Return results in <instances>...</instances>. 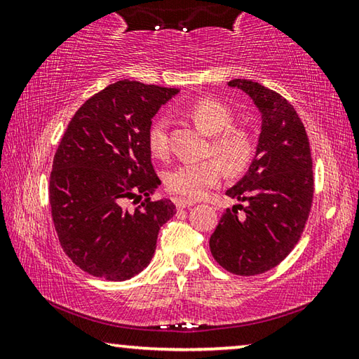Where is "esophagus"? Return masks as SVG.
Wrapping results in <instances>:
<instances>
[{
  "instance_id": "34e87169",
  "label": "esophagus",
  "mask_w": 359,
  "mask_h": 359,
  "mask_svg": "<svg viewBox=\"0 0 359 359\" xmlns=\"http://www.w3.org/2000/svg\"><path fill=\"white\" fill-rule=\"evenodd\" d=\"M194 204H196V203L191 201V199H175V205H177L179 210L191 208V205H194Z\"/></svg>"
}]
</instances>
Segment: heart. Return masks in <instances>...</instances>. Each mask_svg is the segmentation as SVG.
Returning <instances> with one entry per match:
<instances>
[{
    "mask_svg": "<svg viewBox=\"0 0 359 359\" xmlns=\"http://www.w3.org/2000/svg\"><path fill=\"white\" fill-rule=\"evenodd\" d=\"M188 115L205 135L212 136L210 154L218 160L198 163H182L169 169L165 184L169 191L185 198H199L222 180L224 165L228 174H241L252 165L257 154V141L253 135L241 126H233L234 115L223 102L201 98L188 109ZM147 144L151 155L166 158L169 154L168 126L165 118L151 121L147 133Z\"/></svg>",
    "mask_w": 359,
    "mask_h": 359,
    "instance_id": "heart-1",
    "label": "heart"
}]
</instances>
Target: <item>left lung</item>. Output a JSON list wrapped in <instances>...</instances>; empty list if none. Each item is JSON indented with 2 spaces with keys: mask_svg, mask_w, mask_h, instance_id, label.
<instances>
[{
  "mask_svg": "<svg viewBox=\"0 0 359 359\" xmlns=\"http://www.w3.org/2000/svg\"><path fill=\"white\" fill-rule=\"evenodd\" d=\"M228 85L250 96L261 114V133L248 171L226 190L242 204L226 209L209 245L226 271L257 276L287 258L306 226L313 199L311 145L299 115L283 96L247 79ZM238 208L245 210L241 217Z\"/></svg>",
  "mask_w": 359,
  "mask_h": 359,
  "instance_id": "1",
  "label": "left lung"
}]
</instances>
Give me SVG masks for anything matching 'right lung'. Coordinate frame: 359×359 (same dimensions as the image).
<instances>
[{"label": "right lung", "instance_id": "add662e5", "mask_svg": "<svg viewBox=\"0 0 359 359\" xmlns=\"http://www.w3.org/2000/svg\"><path fill=\"white\" fill-rule=\"evenodd\" d=\"M177 88L118 81L87 100L71 118L53 156L48 185L60 244L95 277L121 282L149 266L158 231L175 214L169 199L151 201L161 180L151 166L147 133ZM145 196L130 211L128 198Z\"/></svg>", "mask_w": 359, "mask_h": 359}]
</instances>
